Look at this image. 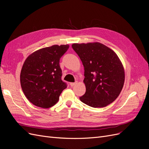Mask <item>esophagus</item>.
Wrapping results in <instances>:
<instances>
[{
  "label": "esophagus",
  "instance_id": "1",
  "mask_svg": "<svg viewBox=\"0 0 149 149\" xmlns=\"http://www.w3.org/2000/svg\"><path fill=\"white\" fill-rule=\"evenodd\" d=\"M76 83H70V85L71 86V87H73L74 85H75V84H76Z\"/></svg>",
  "mask_w": 149,
  "mask_h": 149
}]
</instances>
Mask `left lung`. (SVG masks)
<instances>
[{"mask_svg":"<svg viewBox=\"0 0 149 149\" xmlns=\"http://www.w3.org/2000/svg\"><path fill=\"white\" fill-rule=\"evenodd\" d=\"M84 68L86 93L81 101L93 107H103L114 101L123 88L125 73L117 54L99 42L73 43Z\"/></svg>","mask_w":149,"mask_h":149,"instance_id":"1","label":"left lung"}]
</instances>
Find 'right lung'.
I'll list each match as a JSON object with an SVG mask.
<instances>
[{
    "label": "right lung",
    "mask_w": 149,
    "mask_h": 149,
    "mask_svg": "<svg viewBox=\"0 0 149 149\" xmlns=\"http://www.w3.org/2000/svg\"><path fill=\"white\" fill-rule=\"evenodd\" d=\"M68 48V45H55L40 49L26 58L21 70L20 84L26 97L35 106L52 107L67 88L61 80L59 63Z\"/></svg>",
    "instance_id": "right-lung-1"
}]
</instances>
